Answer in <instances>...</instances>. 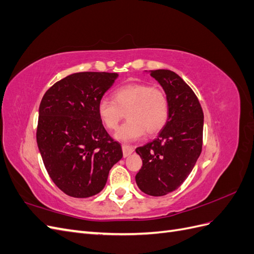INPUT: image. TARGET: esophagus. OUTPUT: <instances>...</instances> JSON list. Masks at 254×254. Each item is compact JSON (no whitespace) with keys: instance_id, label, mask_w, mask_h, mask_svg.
<instances>
[{"instance_id":"esophagus-1","label":"esophagus","mask_w":254,"mask_h":254,"mask_svg":"<svg viewBox=\"0 0 254 254\" xmlns=\"http://www.w3.org/2000/svg\"><path fill=\"white\" fill-rule=\"evenodd\" d=\"M122 149H123V155H124V157H128L131 155V153L133 152V147L132 146H129V145H122Z\"/></svg>"}]
</instances>
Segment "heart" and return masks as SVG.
Returning a JSON list of instances; mask_svg holds the SVG:
<instances>
[{"instance_id": "heart-1", "label": "heart", "mask_w": 254, "mask_h": 254, "mask_svg": "<svg viewBox=\"0 0 254 254\" xmlns=\"http://www.w3.org/2000/svg\"><path fill=\"white\" fill-rule=\"evenodd\" d=\"M114 101L102 98L97 106L99 119L107 129L115 130L127 112L128 121L115 133L123 142H132L145 132L157 134L164 128L170 114L165 91L150 83H127L114 91Z\"/></svg>"}]
</instances>
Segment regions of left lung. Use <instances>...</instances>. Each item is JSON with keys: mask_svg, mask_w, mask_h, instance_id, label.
<instances>
[{"mask_svg": "<svg viewBox=\"0 0 254 254\" xmlns=\"http://www.w3.org/2000/svg\"><path fill=\"white\" fill-rule=\"evenodd\" d=\"M170 103L164 128L155 140L135 149L143 161L135 182L143 193L164 196L178 189L202 149L203 111L194 91L170 70L150 71Z\"/></svg>", "mask_w": 254, "mask_h": 254, "instance_id": "8db88e82", "label": "left lung"}]
</instances>
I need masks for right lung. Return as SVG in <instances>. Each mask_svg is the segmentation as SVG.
Wrapping results in <instances>:
<instances>
[{
	"label": "right lung",
	"instance_id": "1",
	"mask_svg": "<svg viewBox=\"0 0 254 254\" xmlns=\"http://www.w3.org/2000/svg\"><path fill=\"white\" fill-rule=\"evenodd\" d=\"M118 73L80 72L45 92L37 144L51 179L64 194L87 198L101 191L122 147L106 131L97 106Z\"/></svg>",
	"mask_w": 254,
	"mask_h": 254
}]
</instances>
